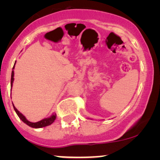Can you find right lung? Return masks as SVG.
<instances>
[{"label":"right lung","mask_w":160,"mask_h":160,"mask_svg":"<svg viewBox=\"0 0 160 160\" xmlns=\"http://www.w3.org/2000/svg\"><path fill=\"white\" fill-rule=\"evenodd\" d=\"M15 63H16V62H15ZM14 68V67H13V69ZM13 82H14V71H12V78H11V87H12ZM13 107H14V111H16L17 114L18 115L19 119H20L22 121L24 122V123H25L26 124H28V126L31 127V128H43V127L50 125V124H52V123H53V122H54V120L56 119V117H57L56 114H53L52 116H51L49 118L43 119L42 120H41V121H39L38 122H35L34 123V122H30L28 121V120L26 119V118L24 117V116L22 114V113L19 112V111L17 110L16 108H15V106H14V105H13Z\"/></svg>","instance_id":"right-lung-1"}]
</instances>
